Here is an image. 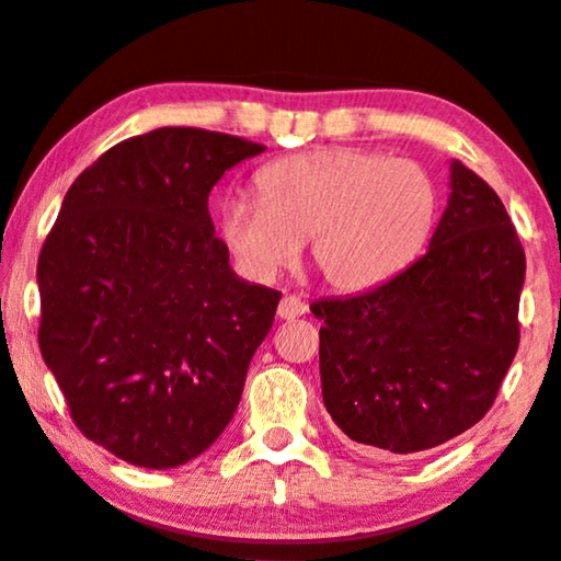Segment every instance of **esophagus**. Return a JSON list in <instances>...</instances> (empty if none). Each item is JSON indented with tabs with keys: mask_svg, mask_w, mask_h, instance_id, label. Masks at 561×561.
<instances>
[{
	"mask_svg": "<svg viewBox=\"0 0 561 561\" xmlns=\"http://www.w3.org/2000/svg\"><path fill=\"white\" fill-rule=\"evenodd\" d=\"M305 312H308V302L300 300V297H295V295H287V297H282L276 316H279L282 320H295V318L305 316Z\"/></svg>",
	"mask_w": 561,
	"mask_h": 561,
	"instance_id": "obj_1",
	"label": "esophagus"
}]
</instances>
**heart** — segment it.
Listing matches in <instances>:
<instances>
[{
	"mask_svg": "<svg viewBox=\"0 0 561 561\" xmlns=\"http://www.w3.org/2000/svg\"><path fill=\"white\" fill-rule=\"evenodd\" d=\"M259 203L230 197L218 230L238 266L272 282L310 256L328 287L364 293L400 274L436 228L438 186L410 159L364 148H318L256 174Z\"/></svg>",
	"mask_w": 561,
	"mask_h": 561,
	"instance_id": "1",
	"label": "heart"
}]
</instances>
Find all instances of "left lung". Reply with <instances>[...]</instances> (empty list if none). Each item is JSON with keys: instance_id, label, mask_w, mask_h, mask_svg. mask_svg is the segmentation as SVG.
<instances>
[{"instance_id": "8db88e82", "label": "left lung", "mask_w": 561, "mask_h": 561, "mask_svg": "<svg viewBox=\"0 0 561 561\" xmlns=\"http://www.w3.org/2000/svg\"><path fill=\"white\" fill-rule=\"evenodd\" d=\"M449 190L425 256L367 293L310 305L325 410L364 449L415 454L472 428L518 351L524 245L461 161Z\"/></svg>"}]
</instances>
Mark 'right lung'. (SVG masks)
I'll list each match as a JSON object with an SVG mask.
<instances>
[{
    "instance_id": "add662e5",
    "label": "right lung",
    "mask_w": 561,
    "mask_h": 561,
    "mask_svg": "<svg viewBox=\"0 0 561 561\" xmlns=\"http://www.w3.org/2000/svg\"><path fill=\"white\" fill-rule=\"evenodd\" d=\"M266 146L199 128L81 171L37 261L41 354L89 442L171 469L218 442L282 293L230 268L210 190Z\"/></svg>"
}]
</instances>
